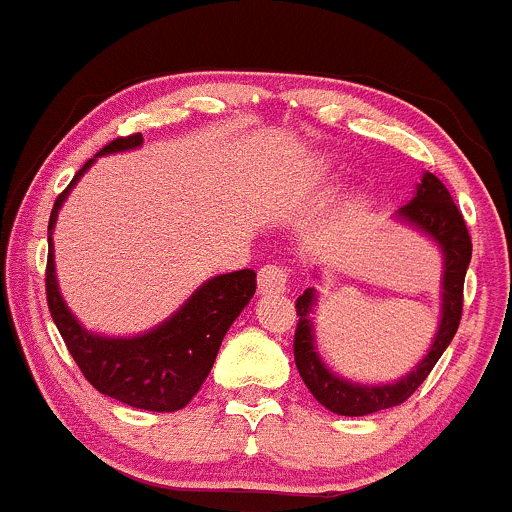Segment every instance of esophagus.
<instances>
[{
  "mask_svg": "<svg viewBox=\"0 0 512 512\" xmlns=\"http://www.w3.org/2000/svg\"><path fill=\"white\" fill-rule=\"evenodd\" d=\"M289 282V270L282 265H265L257 274V289L260 294H284Z\"/></svg>",
  "mask_w": 512,
  "mask_h": 512,
  "instance_id": "esophagus-1",
  "label": "esophagus"
}]
</instances>
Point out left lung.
<instances>
[{"instance_id":"obj_1","label":"left lung","mask_w":512,"mask_h":512,"mask_svg":"<svg viewBox=\"0 0 512 512\" xmlns=\"http://www.w3.org/2000/svg\"><path fill=\"white\" fill-rule=\"evenodd\" d=\"M397 218L427 233L444 252L439 331L434 336L432 348L414 365L412 373H407L405 378H400L392 385H360L338 378L336 373L326 368L324 360L316 353L314 326H311V309L316 304V289H306L297 299L299 324L297 331H294L297 370L311 395L326 410L343 414V417H363V414L402 405L427 380V375L432 373L441 353L446 351V346L454 338L461 321V311H464V279L471 262V235L469 228H466L464 215L456 208L454 198L446 191V186L434 174H424L422 184H417L414 198L397 211Z\"/></svg>"}]
</instances>
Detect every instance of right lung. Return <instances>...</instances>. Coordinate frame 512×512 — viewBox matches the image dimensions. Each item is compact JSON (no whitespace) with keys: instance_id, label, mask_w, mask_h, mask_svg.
I'll use <instances>...</instances> for the list:
<instances>
[{"instance_id":"obj_1","label":"right lung","mask_w":512,"mask_h":512,"mask_svg":"<svg viewBox=\"0 0 512 512\" xmlns=\"http://www.w3.org/2000/svg\"><path fill=\"white\" fill-rule=\"evenodd\" d=\"M139 144L142 134L117 137L100 149L98 157L137 149ZM93 161H85L83 169L73 176L66 191L53 203L48 218V311L66 341L68 353L95 390L137 410L176 412L193 400L211 373L223 336L255 294L257 274L252 270H238L208 279L171 319L142 336L110 338L85 331L58 292L51 235L63 201Z\"/></svg>"}]
</instances>
